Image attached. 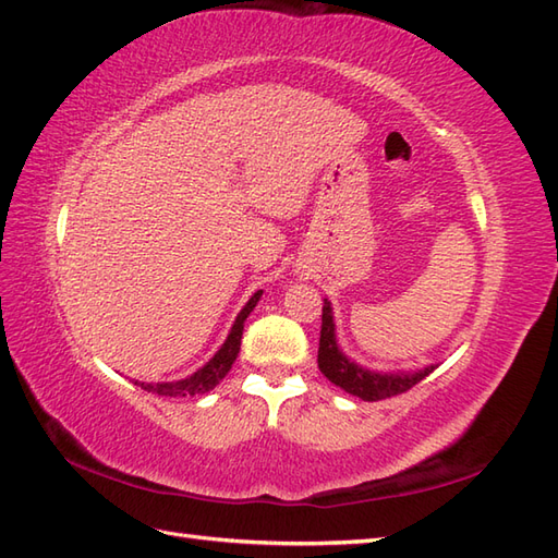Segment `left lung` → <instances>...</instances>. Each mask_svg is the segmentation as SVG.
<instances>
[{
  "label": "left lung",
  "mask_w": 558,
  "mask_h": 558,
  "mask_svg": "<svg viewBox=\"0 0 558 558\" xmlns=\"http://www.w3.org/2000/svg\"><path fill=\"white\" fill-rule=\"evenodd\" d=\"M323 326H320V342H318V368L326 378L338 385L347 395H354L364 401H380L411 390L423 378L430 375L437 364L423 368H395V371H378L366 368L364 364L349 356L340 340L338 326H335V314L330 300H323Z\"/></svg>",
  "instance_id": "obj_1"
}]
</instances>
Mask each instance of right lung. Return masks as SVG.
<instances>
[{"instance_id": "right-lung-1", "label": "right lung", "mask_w": 558, "mask_h": 558, "mask_svg": "<svg viewBox=\"0 0 558 558\" xmlns=\"http://www.w3.org/2000/svg\"><path fill=\"white\" fill-rule=\"evenodd\" d=\"M262 294H264V290H256L250 296V302L240 308V314L235 316V320H232V328L228 332L226 342L220 344L218 352L209 361H206L202 368H197L194 373H190L187 378H180V380H168V383H140V380H135V385L142 387L145 392L159 395V397H175V399L197 397V395L214 390V387L226 378L228 371L232 368V364H235V359L240 354L244 320H247V316L252 314L254 306L258 304V300H262Z\"/></svg>"}]
</instances>
